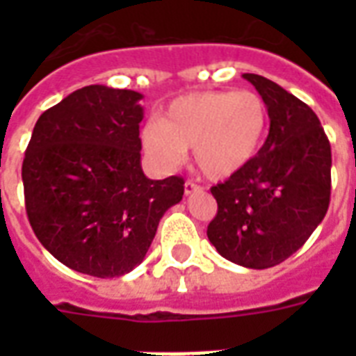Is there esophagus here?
Wrapping results in <instances>:
<instances>
[{"mask_svg": "<svg viewBox=\"0 0 356 356\" xmlns=\"http://www.w3.org/2000/svg\"><path fill=\"white\" fill-rule=\"evenodd\" d=\"M201 186L197 183H194V181H186L184 183V194L190 195V194H194V192H200Z\"/></svg>", "mask_w": 356, "mask_h": 356, "instance_id": "obj_1", "label": "esophagus"}]
</instances>
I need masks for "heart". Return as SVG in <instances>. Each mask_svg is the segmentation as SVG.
Returning a JSON list of instances; mask_svg holds the SVG:
<instances>
[{"mask_svg": "<svg viewBox=\"0 0 356 356\" xmlns=\"http://www.w3.org/2000/svg\"><path fill=\"white\" fill-rule=\"evenodd\" d=\"M268 111L254 92L209 90L170 103L161 123L142 131L145 151L162 166H177L184 151L205 177L220 181L248 164L264 136Z\"/></svg>", "mask_w": 356, "mask_h": 356, "instance_id": "b5f03b06", "label": "heart"}]
</instances>
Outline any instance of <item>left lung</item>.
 <instances>
[{
  "instance_id": "obj_1",
  "label": "left lung",
  "mask_w": 356,
  "mask_h": 356,
  "mask_svg": "<svg viewBox=\"0 0 356 356\" xmlns=\"http://www.w3.org/2000/svg\"><path fill=\"white\" fill-rule=\"evenodd\" d=\"M268 107L270 133L259 153L212 186L218 212L207 236L223 259L253 270L281 264L325 218L331 144L314 111L257 74H243Z\"/></svg>"
}]
</instances>
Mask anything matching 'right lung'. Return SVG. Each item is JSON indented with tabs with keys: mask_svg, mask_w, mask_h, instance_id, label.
Returning a JSON list of instances; mask_svg holds the SVG:
<instances>
[{
	"mask_svg": "<svg viewBox=\"0 0 356 356\" xmlns=\"http://www.w3.org/2000/svg\"><path fill=\"white\" fill-rule=\"evenodd\" d=\"M140 99L134 90L79 88L42 114L25 149L31 227L79 273H129L144 260L164 212L183 200V177L153 181L142 172Z\"/></svg>",
	"mask_w": 356,
	"mask_h": 356,
	"instance_id": "right-lung-1",
	"label": "right lung"
}]
</instances>
